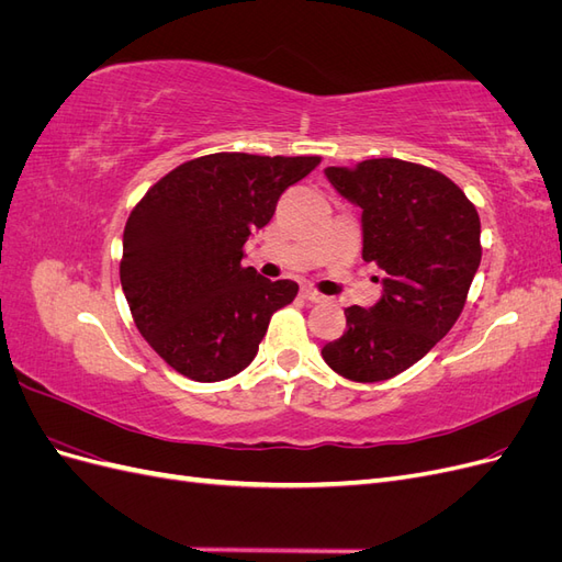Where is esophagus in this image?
I'll use <instances>...</instances> for the list:
<instances>
[{"label":"esophagus","instance_id":"esophagus-1","mask_svg":"<svg viewBox=\"0 0 562 562\" xmlns=\"http://www.w3.org/2000/svg\"><path fill=\"white\" fill-rule=\"evenodd\" d=\"M302 297L304 300H307V302H326V295H321L318 291H314V288H304V291H302Z\"/></svg>","mask_w":562,"mask_h":562}]
</instances>
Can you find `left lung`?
I'll return each instance as SVG.
<instances>
[{"mask_svg": "<svg viewBox=\"0 0 562 562\" xmlns=\"http://www.w3.org/2000/svg\"><path fill=\"white\" fill-rule=\"evenodd\" d=\"M363 209V260L382 271L375 307H347L345 335L321 349L337 375L382 382L415 366L462 314L481 265V217L440 171L403 159L326 168Z\"/></svg>", "mask_w": 562, "mask_h": 562, "instance_id": "obj_1", "label": "left lung"}]
</instances>
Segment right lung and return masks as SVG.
<instances>
[{"mask_svg": "<svg viewBox=\"0 0 562 562\" xmlns=\"http://www.w3.org/2000/svg\"><path fill=\"white\" fill-rule=\"evenodd\" d=\"M321 157L215 151L180 164L135 203L119 279L135 328L180 375L220 382L258 353L295 281L244 267V244Z\"/></svg>", "mask_w": 562, "mask_h": 562, "instance_id": "right-lung-1", "label": "right lung"}]
</instances>
